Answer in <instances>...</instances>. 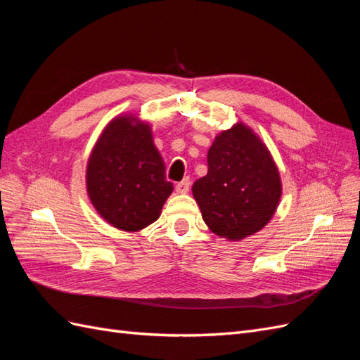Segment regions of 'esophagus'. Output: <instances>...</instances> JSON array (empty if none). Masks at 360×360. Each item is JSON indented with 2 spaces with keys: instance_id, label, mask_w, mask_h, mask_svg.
Segmentation results:
<instances>
[{
  "instance_id": "1",
  "label": "esophagus",
  "mask_w": 360,
  "mask_h": 360,
  "mask_svg": "<svg viewBox=\"0 0 360 360\" xmlns=\"http://www.w3.org/2000/svg\"><path fill=\"white\" fill-rule=\"evenodd\" d=\"M189 188H191V180H189V177H186V179H183L180 183H177L176 192L177 193H186L189 191Z\"/></svg>"
}]
</instances>
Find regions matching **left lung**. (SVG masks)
<instances>
[{"label":"left lung","mask_w":360,"mask_h":360,"mask_svg":"<svg viewBox=\"0 0 360 360\" xmlns=\"http://www.w3.org/2000/svg\"><path fill=\"white\" fill-rule=\"evenodd\" d=\"M207 165L192 195L209 230L231 242L263 230L282 195L279 169L263 139L238 120L216 135Z\"/></svg>","instance_id":"8db88e82"}]
</instances>
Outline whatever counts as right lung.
I'll return each instance as SVG.
<instances>
[{"label": "right lung", "instance_id": "add662e5", "mask_svg": "<svg viewBox=\"0 0 360 360\" xmlns=\"http://www.w3.org/2000/svg\"><path fill=\"white\" fill-rule=\"evenodd\" d=\"M86 195L103 221L136 233L159 219L172 193L148 122L120 114L105 126L85 169Z\"/></svg>", "mask_w": 360, "mask_h": 360}]
</instances>
